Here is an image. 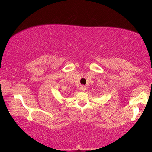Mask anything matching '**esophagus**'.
<instances>
[{"instance_id": "34e87169", "label": "esophagus", "mask_w": 152, "mask_h": 152, "mask_svg": "<svg viewBox=\"0 0 152 152\" xmlns=\"http://www.w3.org/2000/svg\"><path fill=\"white\" fill-rule=\"evenodd\" d=\"M80 91H86V86H84V85H82L81 86H80Z\"/></svg>"}]
</instances>
